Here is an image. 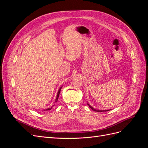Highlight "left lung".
<instances>
[{"instance_id": "8db88e82", "label": "left lung", "mask_w": 148, "mask_h": 148, "mask_svg": "<svg viewBox=\"0 0 148 148\" xmlns=\"http://www.w3.org/2000/svg\"><path fill=\"white\" fill-rule=\"evenodd\" d=\"M88 105L89 106V107H90V108H91L92 110H93L94 111H95V112H104V111H109V110H97V109H94L93 107H91V106L90 105H89V104H88Z\"/></svg>"}]
</instances>
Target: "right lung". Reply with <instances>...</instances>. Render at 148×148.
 <instances>
[{
  "label": "right lung",
  "instance_id": "1",
  "mask_svg": "<svg viewBox=\"0 0 148 148\" xmlns=\"http://www.w3.org/2000/svg\"><path fill=\"white\" fill-rule=\"evenodd\" d=\"M61 88H62V87H61V88L59 89V91H58V93H57V98H56V102H57V100H58V98H59V95H60V89H61ZM51 109H52V107H51V108L47 109L46 110H51Z\"/></svg>",
  "mask_w": 148,
  "mask_h": 148
}]
</instances>
